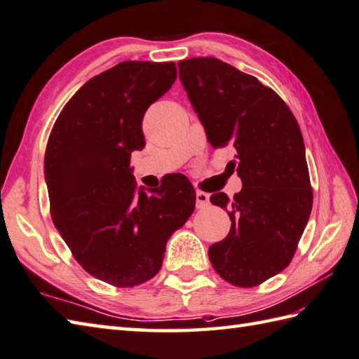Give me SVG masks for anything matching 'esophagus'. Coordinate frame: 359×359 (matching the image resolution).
Wrapping results in <instances>:
<instances>
[{"label":"esophagus","mask_w":359,"mask_h":359,"mask_svg":"<svg viewBox=\"0 0 359 359\" xmlns=\"http://www.w3.org/2000/svg\"><path fill=\"white\" fill-rule=\"evenodd\" d=\"M210 203V194L205 191H198L196 193V205L198 208H205Z\"/></svg>","instance_id":"34e87169"}]
</instances>
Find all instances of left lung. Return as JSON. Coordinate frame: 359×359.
Wrapping results in <instances>:
<instances>
[{"label": "left lung", "mask_w": 359, "mask_h": 359, "mask_svg": "<svg viewBox=\"0 0 359 359\" xmlns=\"http://www.w3.org/2000/svg\"><path fill=\"white\" fill-rule=\"evenodd\" d=\"M180 82L215 149L233 146L243 189L212 203L231 227L208 258L226 282L252 287L282 272L310 219L313 188L305 144L292 111L271 87L215 57L180 60Z\"/></svg>", "instance_id": "left-lung-1"}]
</instances>
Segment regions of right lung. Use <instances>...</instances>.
I'll return each mask as SVG.
<instances>
[{
  "instance_id": "right-lung-1",
  "label": "right lung",
  "mask_w": 359,
  "mask_h": 359,
  "mask_svg": "<svg viewBox=\"0 0 359 359\" xmlns=\"http://www.w3.org/2000/svg\"><path fill=\"white\" fill-rule=\"evenodd\" d=\"M175 77L174 62L118 63L76 91L49 133L45 179L54 226L76 262L111 286L156 276L166 241L196 205L188 179L137 193L130 168L132 151L146 144V110Z\"/></svg>"
}]
</instances>
